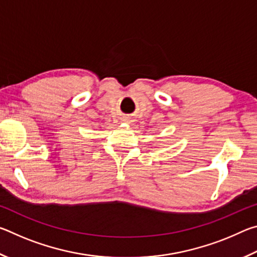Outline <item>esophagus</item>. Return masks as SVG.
Segmentation results:
<instances>
[{
  "instance_id": "obj_1",
  "label": "esophagus",
  "mask_w": 257,
  "mask_h": 257,
  "mask_svg": "<svg viewBox=\"0 0 257 257\" xmlns=\"http://www.w3.org/2000/svg\"><path fill=\"white\" fill-rule=\"evenodd\" d=\"M125 121H127V122H132V121H130V119L128 118V119H125Z\"/></svg>"
}]
</instances>
